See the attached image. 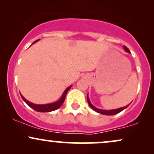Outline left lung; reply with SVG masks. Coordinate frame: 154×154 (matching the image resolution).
<instances>
[{"label":"left lung","mask_w":154,"mask_h":154,"mask_svg":"<svg viewBox=\"0 0 154 154\" xmlns=\"http://www.w3.org/2000/svg\"><path fill=\"white\" fill-rule=\"evenodd\" d=\"M124 48L125 49V51H126L127 52L130 53V50H129V49L126 46L124 47ZM87 98H88V104H89L90 106L91 107L92 109H93V110H94L95 111H96V112L100 113V114H105V115H114V114H118V113L121 112L122 111H123L124 109H126V108L129 106V105H128V106H125V107L120 108V109H114V110H102V109H97V108H95V106H93L91 104V101H90V100H89L88 96Z\"/></svg>","instance_id":"left-lung-1"}]
</instances>
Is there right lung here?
<instances>
[{
    "label": "right lung",
    "mask_w": 154,
    "mask_h": 154,
    "mask_svg": "<svg viewBox=\"0 0 154 154\" xmlns=\"http://www.w3.org/2000/svg\"><path fill=\"white\" fill-rule=\"evenodd\" d=\"M38 40H37L36 41L34 42V43L37 42ZM71 87H72V86H69V87L66 88V90L64 91V93H63L62 96H61V99H60L59 101L55 102V103H53L43 104V105H38V104H34V103H30V102H29L27 100H26L25 98H24L22 95H21V96H22V99L24 100V102H25V103L27 104V105L29 106V107H31L32 109H33L34 110H35L36 111H38V112H49V111H52L56 110V109H59V108L61 106V105H62L63 101H64V100H65V98H66L67 92L69 91V90L71 88Z\"/></svg>",
    "instance_id": "obj_1"
}]
</instances>
